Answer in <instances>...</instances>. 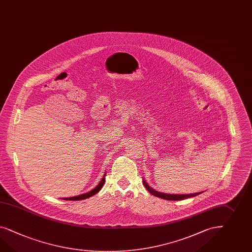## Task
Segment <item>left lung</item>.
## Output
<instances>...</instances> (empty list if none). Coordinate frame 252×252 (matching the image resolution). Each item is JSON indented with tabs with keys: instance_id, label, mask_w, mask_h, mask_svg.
I'll list each match as a JSON object with an SVG mask.
<instances>
[{
	"instance_id": "1",
	"label": "left lung",
	"mask_w": 252,
	"mask_h": 252,
	"mask_svg": "<svg viewBox=\"0 0 252 252\" xmlns=\"http://www.w3.org/2000/svg\"><path fill=\"white\" fill-rule=\"evenodd\" d=\"M143 184L144 186L146 187V189L149 190L151 194L158 196V197L162 198L165 200H170V201H179V200H184V199H187V198L194 197V196H196V195L201 193V192H197V193H192V194H167V193L159 192V191H157L154 189H152L144 180Z\"/></svg>"
}]
</instances>
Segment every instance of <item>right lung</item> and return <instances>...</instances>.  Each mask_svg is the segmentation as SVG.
Returning a JSON list of instances; mask_svg holds the SVG:
<instances>
[{
    "label": "right lung",
    "instance_id": "right-lung-1",
    "mask_svg": "<svg viewBox=\"0 0 252 252\" xmlns=\"http://www.w3.org/2000/svg\"><path fill=\"white\" fill-rule=\"evenodd\" d=\"M104 182H105V174H104V176L102 177V180H101V182L99 183V184L96 186L95 188H94V190H90L89 192H86V193H84V194H81V195H78V196H74V197L65 198L64 200L77 201V200H83V199H87V198L91 197V196H93V195L96 194L99 190L102 189V185L104 184Z\"/></svg>",
    "mask_w": 252,
    "mask_h": 252
}]
</instances>
